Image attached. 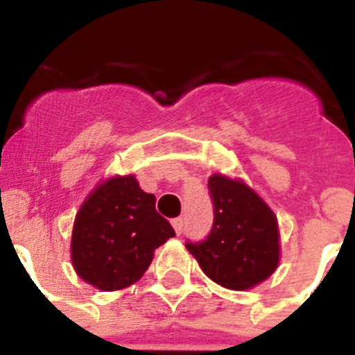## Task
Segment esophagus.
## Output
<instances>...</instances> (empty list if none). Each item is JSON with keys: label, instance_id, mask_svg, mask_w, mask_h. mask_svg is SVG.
Instances as JSON below:
<instances>
[{"label": "esophagus", "instance_id": "esophagus-1", "mask_svg": "<svg viewBox=\"0 0 355 355\" xmlns=\"http://www.w3.org/2000/svg\"><path fill=\"white\" fill-rule=\"evenodd\" d=\"M172 225H174L175 233H178V234L183 233V218H181V216L174 218V220H172Z\"/></svg>", "mask_w": 355, "mask_h": 355}]
</instances>
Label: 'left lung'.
<instances>
[{"instance_id": "8db88e82", "label": "left lung", "mask_w": 355, "mask_h": 355, "mask_svg": "<svg viewBox=\"0 0 355 355\" xmlns=\"http://www.w3.org/2000/svg\"><path fill=\"white\" fill-rule=\"evenodd\" d=\"M213 225L200 241L187 249L200 268L220 286L247 290L277 268V218L247 184L215 174L208 181Z\"/></svg>"}]
</instances>
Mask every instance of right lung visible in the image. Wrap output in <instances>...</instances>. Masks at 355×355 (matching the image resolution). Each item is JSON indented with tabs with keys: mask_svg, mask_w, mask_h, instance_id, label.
I'll return each instance as SVG.
<instances>
[{
	"mask_svg": "<svg viewBox=\"0 0 355 355\" xmlns=\"http://www.w3.org/2000/svg\"><path fill=\"white\" fill-rule=\"evenodd\" d=\"M155 205V196L144 192L133 175L99 184L80 208L72 229L71 254L78 275L105 291L139 281L155 249L175 236Z\"/></svg>",
	"mask_w": 355,
	"mask_h": 355,
	"instance_id": "1",
	"label": "right lung"
}]
</instances>
